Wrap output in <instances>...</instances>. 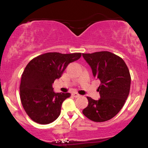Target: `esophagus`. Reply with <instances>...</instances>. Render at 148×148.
Segmentation results:
<instances>
[{"instance_id":"34e87169","label":"esophagus","mask_w":148,"mask_h":148,"mask_svg":"<svg viewBox=\"0 0 148 148\" xmlns=\"http://www.w3.org/2000/svg\"><path fill=\"white\" fill-rule=\"evenodd\" d=\"M72 95L74 97H80V95H79L78 94V93H76V92H73V93H72Z\"/></svg>"}]
</instances>
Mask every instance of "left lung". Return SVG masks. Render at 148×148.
<instances>
[{"instance_id":"8db88e82","label":"left lung","mask_w":148,"mask_h":148,"mask_svg":"<svg viewBox=\"0 0 148 148\" xmlns=\"http://www.w3.org/2000/svg\"><path fill=\"white\" fill-rule=\"evenodd\" d=\"M90 66L94 77L101 82L97 91L100 98L95 100L87 97L88 105L83 113L94 122H105L115 116L121 110L130 90L131 76L125 61L109 51L83 53Z\"/></svg>"}]
</instances>
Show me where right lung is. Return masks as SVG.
<instances>
[{"label":"right lung","instance_id":"obj_1","mask_svg":"<svg viewBox=\"0 0 148 148\" xmlns=\"http://www.w3.org/2000/svg\"><path fill=\"white\" fill-rule=\"evenodd\" d=\"M81 56V53L51 52L38 56L28 62L21 76L20 98L25 113L34 122L47 125L58 118L62 102L71 95L55 92L52 85L70 62Z\"/></svg>","mask_w":148,"mask_h":148}]
</instances>
